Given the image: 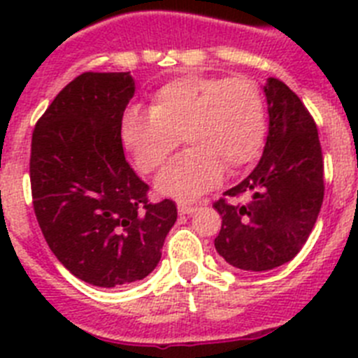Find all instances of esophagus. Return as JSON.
I'll return each mask as SVG.
<instances>
[{"label": "esophagus", "mask_w": 358, "mask_h": 358, "mask_svg": "<svg viewBox=\"0 0 358 358\" xmlns=\"http://www.w3.org/2000/svg\"><path fill=\"white\" fill-rule=\"evenodd\" d=\"M177 210H179V213L181 215H192L197 211V206H192V204H179Z\"/></svg>", "instance_id": "1"}]
</instances>
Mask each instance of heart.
<instances>
[{"label":"heart","mask_w":358,"mask_h":358,"mask_svg":"<svg viewBox=\"0 0 358 358\" xmlns=\"http://www.w3.org/2000/svg\"><path fill=\"white\" fill-rule=\"evenodd\" d=\"M265 106L260 87L245 77L185 75L154 93L150 109L132 106L122 120V143L145 173L157 170L177 148L156 189L195 199L218 185L222 173H238L260 156L265 140Z\"/></svg>","instance_id":"1"}]
</instances>
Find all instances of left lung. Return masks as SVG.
Returning <instances> with one entry per match:
<instances>
[{
  "label": "left lung",
  "mask_w": 358,
  "mask_h": 358,
  "mask_svg": "<svg viewBox=\"0 0 358 358\" xmlns=\"http://www.w3.org/2000/svg\"><path fill=\"white\" fill-rule=\"evenodd\" d=\"M268 134L251 173L227 197L249 195L245 204L220 199L222 215L215 249L229 265L264 273L287 264L310 236L324 197L317 127L289 85L267 78L264 85Z\"/></svg>",
  "instance_id": "obj_1"
}]
</instances>
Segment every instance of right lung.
<instances>
[{
	"label": "right lung",
	"instance_id": "add662e5",
	"mask_svg": "<svg viewBox=\"0 0 358 358\" xmlns=\"http://www.w3.org/2000/svg\"><path fill=\"white\" fill-rule=\"evenodd\" d=\"M131 73H82L50 103L31 134L34 211L50 249L94 287L143 280L177 220L176 202L152 204L125 159L122 118Z\"/></svg>",
	"mask_w": 358,
	"mask_h": 358
}]
</instances>
